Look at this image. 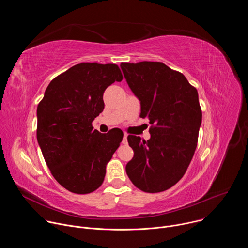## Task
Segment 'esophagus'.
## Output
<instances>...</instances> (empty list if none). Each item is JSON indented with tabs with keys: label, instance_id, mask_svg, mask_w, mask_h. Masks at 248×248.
<instances>
[{
	"label": "esophagus",
	"instance_id": "1",
	"mask_svg": "<svg viewBox=\"0 0 248 248\" xmlns=\"http://www.w3.org/2000/svg\"><path fill=\"white\" fill-rule=\"evenodd\" d=\"M123 143H124V144H127V134H126V133H124V134Z\"/></svg>",
	"mask_w": 248,
	"mask_h": 248
}]
</instances>
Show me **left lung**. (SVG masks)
Instances as JSON below:
<instances>
[{
  "label": "left lung",
  "mask_w": 248,
  "mask_h": 248,
  "mask_svg": "<svg viewBox=\"0 0 248 248\" xmlns=\"http://www.w3.org/2000/svg\"><path fill=\"white\" fill-rule=\"evenodd\" d=\"M121 68L140 101V117L152 124L147 141L127 136L134 156L126 173L140 190H167L183 178L197 146L202 122L198 92L183 74L163 62H122Z\"/></svg>",
  "instance_id": "8db88e82"
}]
</instances>
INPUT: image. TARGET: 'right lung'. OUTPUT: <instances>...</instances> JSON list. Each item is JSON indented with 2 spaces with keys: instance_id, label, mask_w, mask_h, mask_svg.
I'll list each match as a JSON object with an SVG mask.
<instances>
[{
  "instance_id": "right-lung-1",
  "label": "right lung",
  "mask_w": 248,
  "mask_h": 248,
  "mask_svg": "<svg viewBox=\"0 0 248 248\" xmlns=\"http://www.w3.org/2000/svg\"><path fill=\"white\" fill-rule=\"evenodd\" d=\"M122 80L117 64L81 62L54 78L38 105V144L54 178L70 192L90 193L103 184L124 133H100L92 122L104 109L106 88Z\"/></svg>"
}]
</instances>
